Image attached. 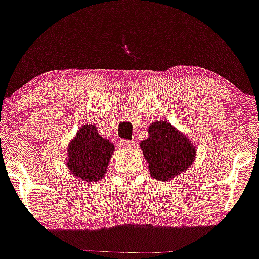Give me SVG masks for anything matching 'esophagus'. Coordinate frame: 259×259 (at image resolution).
<instances>
[{"label": "esophagus", "mask_w": 259, "mask_h": 259, "mask_svg": "<svg viewBox=\"0 0 259 259\" xmlns=\"http://www.w3.org/2000/svg\"><path fill=\"white\" fill-rule=\"evenodd\" d=\"M120 146L124 147V148L134 147V146H135V142L129 141V140H121V141H120Z\"/></svg>", "instance_id": "obj_1"}]
</instances>
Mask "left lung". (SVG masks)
I'll return each instance as SVG.
<instances>
[{
	"label": "left lung",
	"mask_w": 259,
	"mask_h": 259,
	"mask_svg": "<svg viewBox=\"0 0 259 259\" xmlns=\"http://www.w3.org/2000/svg\"><path fill=\"white\" fill-rule=\"evenodd\" d=\"M147 132L148 138L142 140L140 148L154 179L171 180L195 163L197 148L169 121H153Z\"/></svg>",
	"instance_id": "left-lung-1"
}]
</instances>
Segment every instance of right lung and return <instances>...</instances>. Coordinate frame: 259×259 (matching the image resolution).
<instances>
[{
	"mask_svg": "<svg viewBox=\"0 0 259 259\" xmlns=\"http://www.w3.org/2000/svg\"><path fill=\"white\" fill-rule=\"evenodd\" d=\"M113 152L114 145L102 138L96 126L85 124L68 144L65 165L82 183H95L106 174Z\"/></svg>",
	"mask_w": 259,
	"mask_h": 259,
	"instance_id": "obj_1",
	"label": "right lung"
}]
</instances>
